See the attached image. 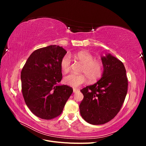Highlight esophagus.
<instances>
[{"label":"esophagus","instance_id":"1","mask_svg":"<svg viewBox=\"0 0 146 146\" xmlns=\"http://www.w3.org/2000/svg\"><path fill=\"white\" fill-rule=\"evenodd\" d=\"M78 91H79L78 89H76V88H74V89H73V92H74V93H75V92H77Z\"/></svg>","mask_w":146,"mask_h":146}]
</instances>
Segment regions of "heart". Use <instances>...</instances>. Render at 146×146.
<instances>
[{"instance_id": "heart-1", "label": "heart", "mask_w": 146, "mask_h": 146, "mask_svg": "<svg viewBox=\"0 0 146 146\" xmlns=\"http://www.w3.org/2000/svg\"><path fill=\"white\" fill-rule=\"evenodd\" d=\"M76 58L83 64L82 72L86 74H76L70 73L63 78L64 84L74 88H77L86 82V76L91 82L99 79L103 74L104 66L100 61L94 60V56L90 52L82 50L75 54ZM61 68L64 72H67L71 67V57L66 54L61 60Z\"/></svg>"}]
</instances>
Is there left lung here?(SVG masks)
<instances>
[{"label": "left lung", "instance_id": "obj_1", "mask_svg": "<svg viewBox=\"0 0 146 146\" xmlns=\"http://www.w3.org/2000/svg\"><path fill=\"white\" fill-rule=\"evenodd\" d=\"M101 59L104 66L102 78L80 90L84 96L79 105L80 114L93 125L104 124L115 117L127 93L128 80L122 62L110 54Z\"/></svg>", "mask_w": 146, "mask_h": 146}]
</instances>
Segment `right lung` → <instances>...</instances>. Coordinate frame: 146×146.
<instances>
[{
    "instance_id": "right-lung-1",
    "label": "right lung",
    "mask_w": 146,
    "mask_h": 146,
    "mask_svg": "<svg viewBox=\"0 0 146 146\" xmlns=\"http://www.w3.org/2000/svg\"><path fill=\"white\" fill-rule=\"evenodd\" d=\"M66 53L56 45L38 48L30 55L22 69L25 102L38 117L49 120L60 115L72 93L71 87L58 85L62 79L61 60Z\"/></svg>"
}]
</instances>
